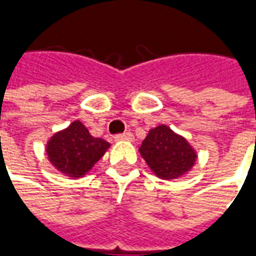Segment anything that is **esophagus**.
I'll return each mask as SVG.
<instances>
[{
  "label": "esophagus",
  "instance_id": "esophagus-1",
  "mask_svg": "<svg viewBox=\"0 0 256 256\" xmlns=\"http://www.w3.org/2000/svg\"><path fill=\"white\" fill-rule=\"evenodd\" d=\"M114 138L116 140V141H122V140H128V141H133V134L130 133V132H126V133H122V134H116Z\"/></svg>",
  "mask_w": 256,
  "mask_h": 256
}]
</instances>
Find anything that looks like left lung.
Instances as JSON below:
<instances>
[{
    "mask_svg": "<svg viewBox=\"0 0 256 256\" xmlns=\"http://www.w3.org/2000/svg\"><path fill=\"white\" fill-rule=\"evenodd\" d=\"M140 154L150 170L163 180L181 177L196 160V154L188 141L164 124L150 130L140 146Z\"/></svg>",
    "mask_w": 256,
    "mask_h": 256,
    "instance_id": "obj_1",
    "label": "left lung"
}]
</instances>
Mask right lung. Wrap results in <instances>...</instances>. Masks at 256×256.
Returning a JSON list of instances; mask_svg holds the SVG:
<instances>
[{
  "mask_svg": "<svg viewBox=\"0 0 256 256\" xmlns=\"http://www.w3.org/2000/svg\"><path fill=\"white\" fill-rule=\"evenodd\" d=\"M108 148L110 142L92 137L88 128L75 120L49 140L46 152L58 170L68 177H82L100 160Z\"/></svg>",
  "mask_w": 256,
  "mask_h": 256,
  "instance_id": "right-lung-1",
  "label": "right lung"
}]
</instances>
